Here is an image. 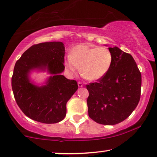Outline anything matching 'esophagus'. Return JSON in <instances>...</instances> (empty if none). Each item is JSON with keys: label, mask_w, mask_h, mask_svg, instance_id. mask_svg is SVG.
<instances>
[{"label": "esophagus", "mask_w": 157, "mask_h": 157, "mask_svg": "<svg viewBox=\"0 0 157 157\" xmlns=\"http://www.w3.org/2000/svg\"><path fill=\"white\" fill-rule=\"evenodd\" d=\"M78 86H79V87H82V86H83L82 83H81V82H78Z\"/></svg>", "instance_id": "34e87169"}]
</instances>
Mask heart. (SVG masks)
I'll list each match as a JSON object with an SVG mask.
<instances>
[{"label":"heart","mask_w":157,"mask_h":157,"mask_svg":"<svg viewBox=\"0 0 157 157\" xmlns=\"http://www.w3.org/2000/svg\"><path fill=\"white\" fill-rule=\"evenodd\" d=\"M112 63L113 55L108 48L79 44L72 48L65 62V67L70 75H73L80 67V73L84 78L97 81L109 72Z\"/></svg>","instance_id":"1"}]
</instances>
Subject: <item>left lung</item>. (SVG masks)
Listing matches in <instances>:
<instances>
[{
	"label": "left lung",
	"mask_w": 157,
	"mask_h": 157,
	"mask_svg": "<svg viewBox=\"0 0 157 157\" xmlns=\"http://www.w3.org/2000/svg\"><path fill=\"white\" fill-rule=\"evenodd\" d=\"M113 63L98 82L86 85L89 116L99 124L122 122L136 108L141 93L142 77L134 58L118 47L109 48Z\"/></svg>",
	"instance_id": "8db88e82"
}]
</instances>
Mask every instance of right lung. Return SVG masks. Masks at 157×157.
Instances as JSON below:
<instances>
[{"instance_id": "obj_1", "label": "right lung", "mask_w": 157, "mask_h": 157, "mask_svg": "<svg viewBox=\"0 0 157 157\" xmlns=\"http://www.w3.org/2000/svg\"><path fill=\"white\" fill-rule=\"evenodd\" d=\"M65 51L63 42L41 43L28 48L16 62L12 77L14 97L22 111L32 120L56 123L66 116V104L78 85L61 75ZM33 71H46L50 76L39 85L31 78Z\"/></svg>"}]
</instances>
